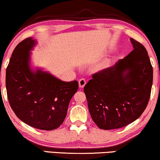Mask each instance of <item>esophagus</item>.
<instances>
[{"instance_id":"1","label":"esophagus","mask_w":160,"mask_h":160,"mask_svg":"<svg viewBox=\"0 0 160 160\" xmlns=\"http://www.w3.org/2000/svg\"><path fill=\"white\" fill-rule=\"evenodd\" d=\"M85 84H86V80H85V79L82 78V79L79 80V86H80V88H84Z\"/></svg>"}]
</instances>
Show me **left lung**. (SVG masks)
<instances>
[{"label": "left lung", "mask_w": 160, "mask_h": 160, "mask_svg": "<svg viewBox=\"0 0 160 160\" xmlns=\"http://www.w3.org/2000/svg\"><path fill=\"white\" fill-rule=\"evenodd\" d=\"M133 50L85 85L88 107L100 129L120 128L136 120L150 98L153 68L147 49L130 38Z\"/></svg>", "instance_id": "left-lung-1"}]
</instances>
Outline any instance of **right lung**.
I'll list each match as a JSON object with an SVG mask.
<instances>
[{
  "mask_svg": "<svg viewBox=\"0 0 160 160\" xmlns=\"http://www.w3.org/2000/svg\"><path fill=\"white\" fill-rule=\"evenodd\" d=\"M37 44L26 38L16 46L6 69V86L10 106L18 118L37 129L58 128L78 89L77 80L64 82L30 66L31 52Z\"/></svg>",
  "mask_w": 160,
  "mask_h": 160,
  "instance_id": "1",
  "label": "right lung"
}]
</instances>
